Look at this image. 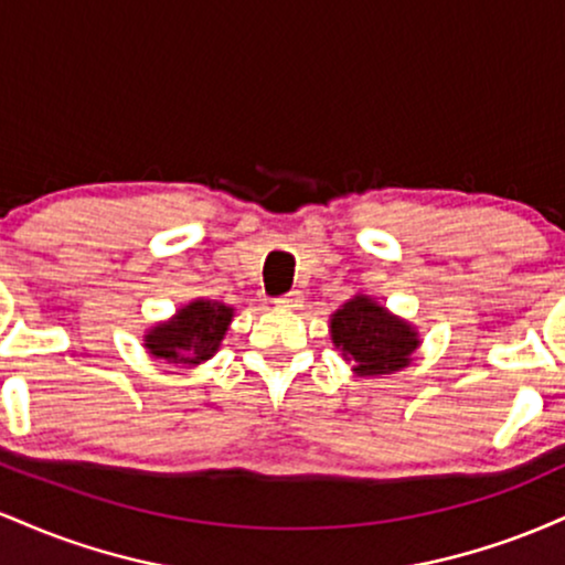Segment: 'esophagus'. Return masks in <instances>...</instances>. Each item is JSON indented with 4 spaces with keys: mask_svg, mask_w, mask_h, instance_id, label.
<instances>
[{
    "mask_svg": "<svg viewBox=\"0 0 565 565\" xmlns=\"http://www.w3.org/2000/svg\"><path fill=\"white\" fill-rule=\"evenodd\" d=\"M300 302H302V295H300V291H289V295L276 297V305H278V308H289V310H295V308H300Z\"/></svg>",
    "mask_w": 565,
    "mask_h": 565,
    "instance_id": "obj_1",
    "label": "esophagus"
}]
</instances>
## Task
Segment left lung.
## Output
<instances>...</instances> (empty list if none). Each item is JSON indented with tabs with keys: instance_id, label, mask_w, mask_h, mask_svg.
<instances>
[{
	"instance_id": "1",
	"label": "left lung",
	"mask_w": 565,
	"mask_h": 565,
	"mask_svg": "<svg viewBox=\"0 0 565 565\" xmlns=\"http://www.w3.org/2000/svg\"><path fill=\"white\" fill-rule=\"evenodd\" d=\"M329 332L345 361H353V372L359 377L398 372L408 366L412 353L419 348L417 329L369 295H355L334 310Z\"/></svg>"
}]
</instances>
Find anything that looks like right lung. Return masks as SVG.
<instances>
[{
    "label": "right lung",
    "mask_w": 565,
    "mask_h": 565,
    "mask_svg": "<svg viewBox=\"0 0 565 565\" xmlns=\"http://www.w3.org/2000/svg\"><path fill=\"white\" fill-rule=\"evenodd\" d=\"M233 308L215 300H193L183 305L170 321L151 327L142 345L151 355L178 366H196L217 353L228 332Z\"/></svg>",
    "instance_id": "1"
}]
</instances>
